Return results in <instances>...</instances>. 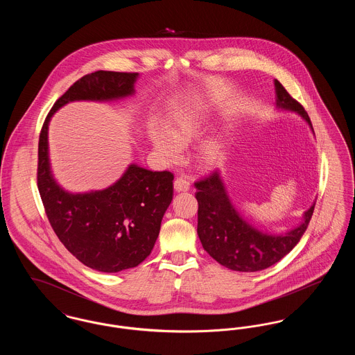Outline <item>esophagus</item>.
<instances>
[{"mask_svg":"<svg viewBox=\"0 0 355 355\" xmlns=\"http://www.w3.org/2000/svg\"><path fill=\"white\" fill-rule=\"evenodd\" d=\"M174 189L177 191H187L190 189V181L186 177H177L174 180Z\"/></svg>","mask_w":355,"mask_h":355,"instance_id":"34e87169","label":"esophagus"}]
</instances>
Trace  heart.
<instances>
[{
    "label": "heart",
    "instance_id": "heart-1",
    "mask_svg": "<svg viewBox=\"0 0 355 355\" xmlns=\"http://www.w3.org/2000/svg\"><path fill=\"white\" fill-rule=\"evenodd\" d=\"M205 114L198 107H181L170 114L168 129L153 125L150 138L155 150L165 159L174 161L180 157L182 145L202 135ZM223 155L222 144L217 139H207L198 148L197 158L203 166H214Z\"/></svg>",
    "mask_w": 355,
    "mask_h": 355
}]
</instances>
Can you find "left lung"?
Here are the masks:
<instances>
[{"label":"left lung","instance_id":"8db88e82","mask_svg":"<svg viewBox=\"0 0 355 355\" xmlns=\"http://www.w3.org/2000/svg\"><path fill=\"white\" fill-rule=\"evenodd\" d=\"M274 85L277 106L297 112L311 126L304 106L287 93L278 80L274 81ZM194 186L198 201L197 233L203 249L230 270H263L281 261L304 236L315 206L314 203L304 213V222L298 227L282 236H269L254 229L236 213L217 170L194 182Z\"/></svg>","mask_w":355,"mask_h":355}]
</instances>
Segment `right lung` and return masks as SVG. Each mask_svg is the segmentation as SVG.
Here are the masks:
<instances>
[{
	"label": "right lung",
	"mask_w": 355,
	"mask_h": 355,
	"mask_svg": "<svg viewBox=\"0 0 355 355\" xmlns=\"http://www.w3.org/2000/svg\"><path fill=\"white\" fill-rule=\"evenodd\" d=\"M138 73L98 70L81 77L55 101L38 141L37 186L51 226L85 266L117 272L138 266L152 253L161 220L173 200L174 175L130 165L114 185L85 194L64 191L51 177L48 125L70 101H109L133 94Z\"/></svg>",
	"instance_id": "obj_1"
}]
</instances>
